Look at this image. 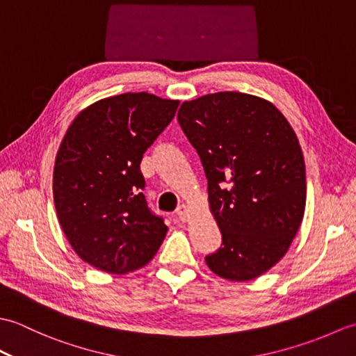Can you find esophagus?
<instances>
[{
	"label": "esophagus",
	"mask_w": 356,
	"mask_h": 356,
	"mask_svg": "<svg viewBox=\"0 0 356 356\" xmlns=\"http://www.w3.org/2000/svg\"><path fill=\"white\" fill-rule=\"evenodd\" d=\"M177 218L180 222H186L188 218H190V209H188L185 203H182V205L177 208Z\"/></svg>",
	"instance_id": "1"
}]
</instances>
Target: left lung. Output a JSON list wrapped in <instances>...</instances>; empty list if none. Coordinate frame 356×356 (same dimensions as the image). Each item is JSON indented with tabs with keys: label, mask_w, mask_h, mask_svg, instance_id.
I'll list each match as a JSON object with an SVG mask.
<instances>
[{
	"label": "left lung",
	"mask_w": 356,
	"mask_h": 356,
	"mask_svg": "<svg viewBox=\"0 0 356 356\" xmlns=\"http://www.w3.org/2000/svg\"><path fill=\"white\" fill-rule=\"evenodd\" d=\"M177 119L202 161L222 232L208 268L231 282L257 278L283 259L305 216L297 134L274 104L240 92L186 101Z\"/></svg>",
	"instance_id": "1"
}]
</instances>
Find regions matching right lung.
<instances>
[{"mask_svg":"<svg viewBox=\"0 0 356 356\" xmlns=\"http://www.w3.org/2000/svg\"><path fill=\"white\" fill-rule=\"evenodd\" d=\"M179 101L147 92L97 101L73 119L53 168V200L67 240L86 263L127 274L153 259L168 231L142 194L140 161Z\"/></svg>","mask_w":356,"mask_h":356,"instance_id":"obj_1","label":"right lung"}]
</instances>
